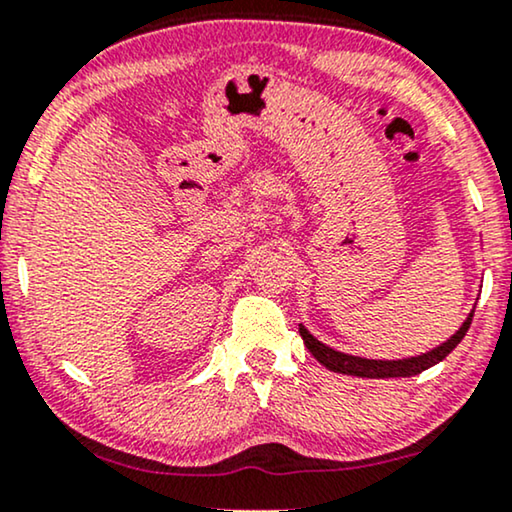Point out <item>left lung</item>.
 <instances>
[{
  "instance_id": "left-lung-1",
  "label": "left lung",
  "mask_w": 512,
  "mask_h": 512,
  "mask_svg": "<svg viewBox=\"0 0 512 512\" xmlns=\"http://www.w3.org/2000/svg\"><path fill=\"white\" fill-rule=\"evenodd\" d=\"M471 321H473V312L468 314L459 331L454 333L450 340L443 342V345L431 349V352H426V354L410 356V359H401V361H375V359H361V356L335 352V349H331L328 345H324V342H319L317 338H314V335L307 331L303 324H300V335H303L305 347L310 349V354L314 356V359H317L321 366L333 370V373L354 375V377H377V380H380V377H412V375H419L426 368L436 366V363L443 361L445 356L450 354L461 340H464L468 328H471Z\"/></svg>"
}]
</instances>
